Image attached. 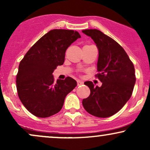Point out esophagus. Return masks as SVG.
<instances>
[{"label":"esophagus","mask_w":150,"mask_h":150,"mask_svg":"<svg viewBox=\"0 0 150 150\" xmlns=\"http://www.w3.org/2000/svg\"><path fill=\"white\" fill-rule=\"evenodd\" d=\"M77 85H78V86L83 85V82H82V81L78 80L77 81Z\"/></svg>","instance_id":"esophagus-1"}]
</instances>
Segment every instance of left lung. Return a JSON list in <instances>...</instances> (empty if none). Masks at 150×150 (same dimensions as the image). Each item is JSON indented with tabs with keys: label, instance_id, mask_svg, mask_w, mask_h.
<instances>
[{
	"label": "left lung",
	"instance_id": "8db88e82",
	"mask_svg": "<svg viewBox=\"0 0 150 150\" xmlns=\"http://www.w3.org/2000/svg\"><path fill=\"white\" fill-rule=\"evenodd\" d=\"M82 32L92 38L99 51V73L96 76L102 82L101 87H94L90 81L85 82L90 94L82 100V105L92 116L107 118L120 111L131 97L135 68L125 50L111 37L95 29Z\"/></svg>",
	"mask_w": 150,
	"mask_h": 150
}]
</instances>
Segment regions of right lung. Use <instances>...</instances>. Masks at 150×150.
Returning <instances> with one entry per match:
<instances>
[{"label": "right lung", "instance_id": "1", "mask_svg": "<svg viewBox=\"0 0 150 150\" xmlns=\"http://www.w3.org/2000/svg\"><path fill=\"white\" fill-rule=\"evenodd\" d=\"M80 37L77 31H49L20 63L16 79L18 96L34 116L46 118L59 112L67 94L77 86L76 81L70 77L54 82L53 73L64 63L68 46Z\"/></svg>", "mask_w": 150, "mask_h": 150}]
</instances>
